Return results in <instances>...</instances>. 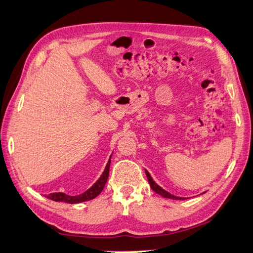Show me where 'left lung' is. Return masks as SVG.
Segmentation results:
<instances>
[{"label":"left lung","mask_w":253,"mask_h":253,"mask_svg":"<svg viewBox=\"0 0 253 253\" xmlns=\"http://www.w3.org/2000/svg\"><path fill=\"white\" fill-rule=\"evenodd\" d=\"M146 171V176H147V179H148V181H149V185H150V187H151V189H153L156 194H158V195H160V196H163V197H165V198H169V199H174V200H181V199H185V198H181V197H176V196H173V195H171V194H169V192H167L166 190H164L162 187L160 186H158L157 183H156L154 180H153V178H151V176L149 174V172L147 171V170H145Z\"/></svg>","instance_id":"left-lung-1"}]
</instances>
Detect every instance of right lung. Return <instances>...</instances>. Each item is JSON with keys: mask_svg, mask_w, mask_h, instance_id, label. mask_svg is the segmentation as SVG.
Listing matches in <instances>:
<instances>
[{"mask_svg": "<svg viewBox=\"0 0 253 253\" xmlns=\"http://www.w3.org/2000/svg\"><path fill=\"white\" fill-rule=\"evenodd\" d=\"M109 166H111V159L108 160L106 167H105V170L102 173L100 178L89 188L88 190H86L84 194L79 195V196H68V195L63 194V192H53V194H49L46 197L50 200L63 201V203H67V204H80V203H84V201L94 199L100 194V192H102L105 185H106L108 174H109Z\"/></svg>", "mask_w": 253, "mask_h": 253, "instance_id": "right-lung-1", "label": "right lung"}]
</instances>
